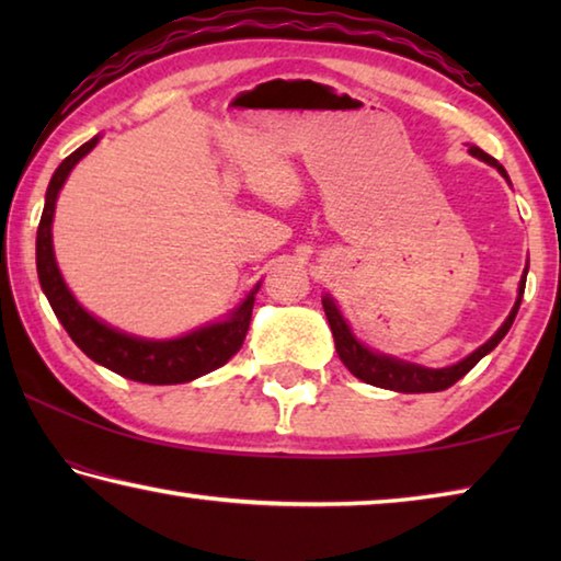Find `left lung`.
<instances>
[{"instance_id": "8db88e82", "label": "left lung", "mask_w": 561, "mask_h": 561, "mask_svg": "<svg viewBox=\"0 0 561 561\" xmlns=\"http://www.w3.org/2000/svg\"><path fill=\"white\" fill-rule=\"evenodd\" d=\"M472 156H478L480 160H485V163L495 165L502 175L507 178L505 168H502L495 158L488 156L485 150H480L478 146L470 148ZM525 282H527V270L522 274V282H519V297L515 301V309L510 311V317L505 324L500 327V331L495 336H492L488 344H482L478 351H472L468 358H462L460 364L448 366V368H423V366H415V364H405V360H396L391 356H381V354H374V351H368L366 346H360L358 341L351 336V329L346 327L344 317H341V311L336 309V304L331 301L329 297H324V311H327V319H329V327H331V334H334V344H336V354L339 358L344 360V366L348 368L351 374L360 381L378 386V388H388V391H398V393H435V391H445V388H450L453 383H458L460 378L470 371V368L478 364V360L490 354L492 348H495L505 334L512 327V321L517 317V309H519V301H522V294H525Z\"/></svg>"}]
</instances>
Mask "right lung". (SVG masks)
<instances>
[{"instance_id":"obj_1","label":"right lung","mask_w":561,"mask_h":561,"mask_svg":"<svg viewBox=\"0 0 561 561\" xmlns=\"http://www.w3.org/2000/svg\"><path fill=\"white\" fill-rule=\"evenodd\" d=\"M99 144V136L83 144L79 150L64 160L56 168V173L46 190V203L42 213L39 230H36V272H39L42 289L49 299L54 314L66 329V334L73 339L83 354L96 360V364L111 368L113 374L138 383L150 386H170V383H185L193 378H201L205 374L215 371V368L225 366L237 351H240L242 341L247 336L254 307V289L234 314L222 321V324H213L205 329H197L193 334L180 336L173 341H144L136 336H126L121 331L101 324L93 319L61 279V272L56 267L54 247H51V220H54V205L56 195L69 178L71 168L89 153V150Z\"/></svg>"}]
</instances>
